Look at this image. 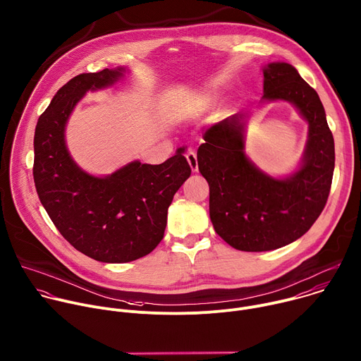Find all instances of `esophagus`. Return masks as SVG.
I'll return each instance as SVG.
<instances>
[{"label": "esophagus", "instance_id": "obj_1", "mask_svg": "<svg viewBox=\"0 0 361 361\" xmlns=\"http://www.w3.org/2000/svg\"><path fill=\"white\" fill-rule=\"evenodd\" d=\"M186 159H188V164H189L190 169H192L193 172H197V157H196V154H195L193 151L188 152V154H186Z\"/></svg>", "mask_w": 361, "mask_h": 361}]
</instances>
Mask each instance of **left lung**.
<instances>
[{
	"label": "left lung",
	"mask_w": 361,
	"mask_h": 361,
	"mask_svg": "<svg viewBox=\"0 0 361 361\" xmlns=\"http://www.w3.org/2000/svg\"><path fill=\"white\" fill-rule=\"evenodd\" d=\"M263 78L264 101L293 104L309 123L300 168L283 179L256 168L245 154L242 112L210 126L197 149L213 228L243 252L274 250L302 238L326 206L334 171V139L317 92L287 62L263 66Z\"/></svg>",
	"instance_id": "obj_1"
}]
</instances>
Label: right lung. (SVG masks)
<instances>
[{
    "mask_svg": "<svg viewBox=\"0 0 361 361\" xmlns=\"http://www.w3.org/2000/svg\"><path fill=\"white\" fill-rule=\"evenodd\" d=\"M125 72L105 68L68 81L39 116L34 136L32 175L42 206L72 246L104 263L132 262L159 245L173 195L192 172L183 148L161 165L133 161L101 178L71 158L69 115L88 91L114 85Z\"/></svg>",
    "mask_w": 361,
    "mask_h": 361,
    "instance_id": "obj_1",
    "label": "right lung"
}]
</instances>
